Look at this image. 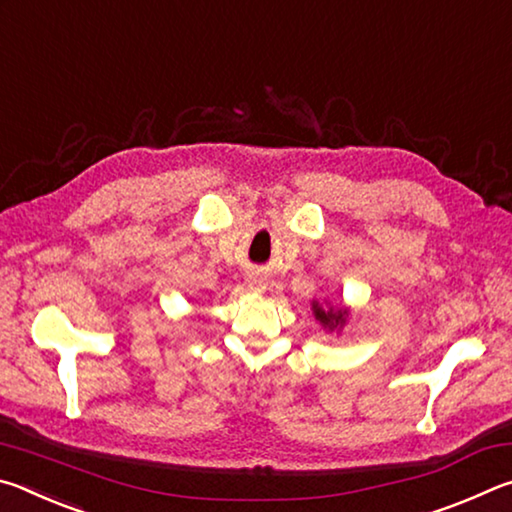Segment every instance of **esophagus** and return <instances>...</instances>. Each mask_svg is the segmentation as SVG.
<instances>
[{"instance_id": "1", "label": "esophagus", "mask_w": 512, "mask_h": 512, "mask_svg": "<svg viewBox=\"0 0 512 512\" xmlns=\"http://www.w3.org/2000/svg\"><path fill=\"white\" fill-rule=\"evenodd\" d=\"M250 284H255V287L262 289V282H259V280H253V282H250Z\"/></svg>"}]
</instances>
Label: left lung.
<instances>
[{
	"mask_svg": "<svg viewBox=\"0 0 512 512\" xmlns=\"http://www.w3.org/2000/svg\"><path fill=\"white\" fill-rule=\"evenodd\" d=\"M314 316L316 320H320L327 329H336V327H343L345 318H348V309H323L318 305V302H314Z\"/></svg>",
	"mask_w": 512,
	"mask_h": 512,
	"instance_id": "left-lung-1",
	"label": "left lung"
}]
</instances>
